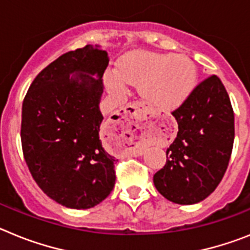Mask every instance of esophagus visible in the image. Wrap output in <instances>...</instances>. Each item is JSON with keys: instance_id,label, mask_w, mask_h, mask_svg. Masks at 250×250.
I'll list each match as a JSON object with an SVG mask.
<instances>
[{"instance_id": "34e87169", "label": "esophagus", "mask_w": 250, "mask_h": 250, "mask_svg": "<svg viewBox=\"0 0 250 250\" xmlns=\"http://www.w3.org/2000/svg\"><path fill=\"white\" fill-rule=\"evenodd\" d=\"M125 113L127 114V121L125 123V127L129 133H137V131L140 129V125L137 122H134L133 119H142L147 118V109L143 107L142 104L134 103L132 105L127 108L125 110ZM132 148V147H131Z\"/></svg>"}]
</instances>
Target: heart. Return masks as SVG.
Listing matches in <instances>:
<instances>
[{
	"mask_svg": "<svg viewBox=\"0 0 250 250\" xmlns=\"http://www.w3.org/2000/svg\"><path fill=\"white\" fill-rule=\"evenodd\" d=\"M194 62L186 55L132 51L118 64V71L108 69L104 82L110 92L121 94L127 84L140 85V94L153 107L172 110L185 103L196 86Z\"/></svg>",
	"mask_w": 250,
	"mask_h": 250,
	"instance_id": "obj_1",
	"label": "heart"
}]
</instances>
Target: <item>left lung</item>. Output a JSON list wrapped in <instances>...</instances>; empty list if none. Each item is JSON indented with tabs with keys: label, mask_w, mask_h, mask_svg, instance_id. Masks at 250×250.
Returning a JSON list of instances; mask_svg holds the SVG:
<instances>
[{
	"label": "left lung",
	"mask_w": 250,
	"mask_h": 250,
	"mask_svg": "<svg viewBox=\"0 0 250 250\" xmlns=\"http://www.w3.org/2000/svg\"><path fill=\"white\" fill-rule=\"evenodd\" d=\"M172 116L179 132L153 184L167 200L191 205L209 196L227 171L234 143L233 107L224 84L210 75Z\"/></svg>",
	"instance_id": "left-lung-1"
}]
</instances>
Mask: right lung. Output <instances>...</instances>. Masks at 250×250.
I'll return each instance as SVG.
<instances>
[{"label": "right lung", "mask_w": 250, "mask_h": 250, "mask_svg": "<svg viewBox=\"0 0 250 250\" xmlns=\"http://www.w3.org/2000/svg\"><path fill=\"white\" fill-rule=\"evenodd\" d=\"M108 62L107 51L98 46L68 51L38 74L23 99L26 165L39 188L70 209L98 205L116 182V158L99 140L102 77Z\"/></svg>", "instance_id": "right-lung-1"}]
</instances>
